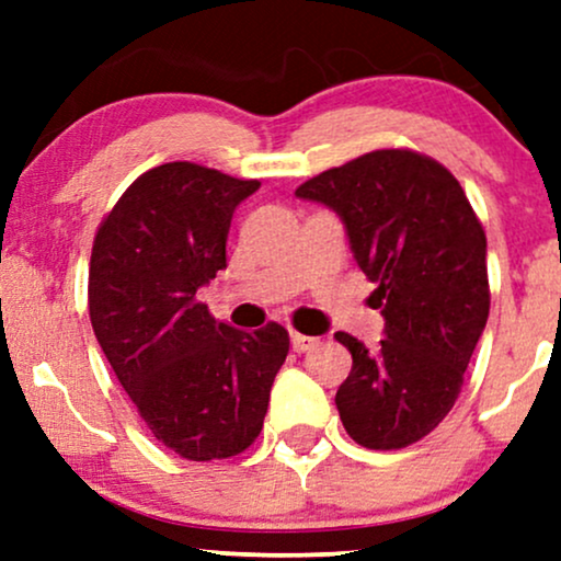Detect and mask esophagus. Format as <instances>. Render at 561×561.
<instances>
[{
  "mask_svg": "<svg viewBox=\"0 0 561 561\" xmlns=\"http://www.w3.org/2000/svg\"><path fill=\"white\" fill-rule=\"evenodd\" d=\"M289 343H293V351L295 353H308V351H313V347L319 345V340L317 337H308V334L293 332V334H289Z\"/></svg>",
  "mask_w": 561,
  "mask_h": 561,
  "instance_id": "obj_1",
  "label": "esophagus"
}]
</instances>
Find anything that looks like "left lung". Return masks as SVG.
<instances>
[{
    "label": "left lung",
    "mask_w": 561,
    "mask_h": 561,
    "mask_svg": "<svg viewBox=\"0 0 561 561\" xmlns=\"http://www.w3.org/2000/svg\"><path fill=\"white\" fill-rule=\"evenodd\" d=\"M295 195L340 216L358 268L377 282V351L334 334L353 356L334 396L345 433L366 448L411 446L454 409L485 330V231L454 173L411 150L369 152Z\"/></svg>",
    "instance_id": "1"
}]
</instances>
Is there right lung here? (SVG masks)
<instances>
[{
    "mask_svg": "<svg viewBox=\"0 0 561 561\" xmlns=\"http://www.w3.org/2000/svg\"><path fill=\"white\" fill-rule=\"evenodd\" d=\"M195 163H165L115 203L94 237L89 319L150 433L190 461L255 440L289 351L285 327L216 321L197 289L227 268L237 205L259 192Z\"/></svg>",
    "mask_w": 561,
    "mask_h": 561,
    "instance_id": "1",
    "label": "right lung"
}]
</instances>
